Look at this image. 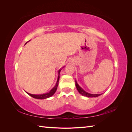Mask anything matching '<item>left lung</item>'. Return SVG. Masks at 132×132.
<instances>
[{
  "mask_svg": "<svg viewBox=\"0 0 132 132\" xmlns=\"http://www.w3.org/2000/svg\"><path fill=\"white\" fill-rule=\"evenodd\" d=\"M75 86L80 94H81L83 96H86L87 97H95L98 96H100V95H101V94H91L87 93V92L81 88V87L78 85V84L76 81H75Z\"/></svg>",
  "mask_w": 132,
  "mask_h": 132,
  "instance_id": "left-lung-1",
  "label": "left lung"
}]
</instances>
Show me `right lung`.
<instances>
[{
  "mask_svg": "<svg viewBox=\"0 0 132 132\" xmlns=\"http://www.w3.org/2000/svg\"><path fill=\"white\" fill-rule=\"evenodd\" d=\"M61 71V69H59L58 71V79H57V81L56 82V84L54 86V87H53L52 90L49 92V93H46V94H40V95H34V94H31L27 93H26L28 94L30 96H31V97H32L35 98H37V99H45L47 98H48L52 96L55 93V91H56L57 89V87L58 85V83H59V74H60V71Z\"/></svg>",
  "mask_w": 132,
  "mask_h": 132,
  "instance_id": "obj_1",
  "label": "right lung"
}]
</instances>
